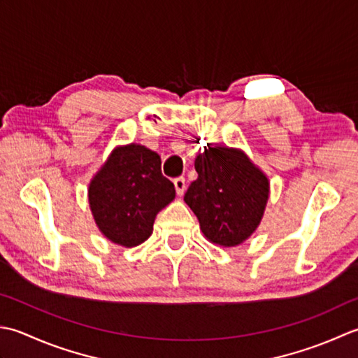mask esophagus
I'll use <instances>...</instances> for the list:
<instances>
[{
	"instance_id": "obj_1",
	"label": "esophagus",
	"mask_w": 358,
	"mask_h": 358,
	"mask_svg": "<svg viewBox=\"0 0 358 358\" xmlns=\"http://www.w3.org/2000/svg\"><path fill=\"white\" fill-rule=\"evenodd\" d=\"M174 184V188H176V193L179 196H182L185 193V188H187V184H185V178H176L173 180Z\"/></svg>"
}]
</instances>
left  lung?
I'll return each mask as SVG.
<instances>
[{"label": "left lung", "mask_w": 358, "mask_h": 358, "mask_svg": "<svg viewBox=\"0 0 358 358\" xmlns=\"http://www.w3.org/2000/svg\"><path fill=\"white\" fill-rule=\"evenodd\" d=\"M198 179L184 201L198 216L201 230L211 243L238 245L249 238L264 213L268 180L243 151L208 147L196 157Z\"/></svg>", "instance_id": "obj_1"}]
</instances>
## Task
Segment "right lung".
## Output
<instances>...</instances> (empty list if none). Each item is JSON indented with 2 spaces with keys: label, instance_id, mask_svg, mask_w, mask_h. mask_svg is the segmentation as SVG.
<instances>
[{
  "label": "right lung",
  "instance_id": "add662e5",
  "mask_svg": "<svg viewBox=\"0 0 358 358\" xmlns=\"http://www.w3.org/2000/svg\"><path fill=\"white\" fill-rule=\"evenodd\" d=\"M174 196L157 152L136 143L114 150L90 184V206L100 231L125 247L151 236L156 215Z\"/></svg>",
  "mask_w": 358,
  "mask_h": 358
}]
</instances>
